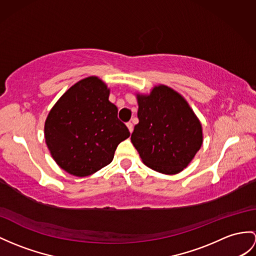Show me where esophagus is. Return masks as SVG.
Listing matches in <instances>:
<instances>
[{
  "label": "esophagus",
  "mask_w": 256,
  "mask_h": 256,
  "mask_svg": "<svg viewBox=\"0 0 256 256\" xmlns=\"http://www.w3.org/2000/svg\"><path fill=\"white\" fill-rule=\"evenodd\" d=\"M126 124H127V127H128V129H129V132H134V124H132V122H127Z\"/></svg>",
  "instance_id": "obj_1"
}]
</instances>
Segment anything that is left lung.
<instances>
[{
  "instance_id": "8db88e82",
  "label": "left lung",
  "mask_w": 256,
  "mask_h": 256,
  "mask_svg": "<svg viewBox=\"0 0 256 256\" xmlns=\"http://www.w3.org/2000/svg\"><path fill=\"white\" fill-rule=\"evenodd\" d=\"M136 98L139 124L132 142L143 163L166 175L182 172L202 146L200 122L186 100L166 86Z\"/></svg>"
}]
</instances>
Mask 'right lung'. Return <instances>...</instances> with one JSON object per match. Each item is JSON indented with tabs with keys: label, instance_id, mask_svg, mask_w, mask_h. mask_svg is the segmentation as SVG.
I'll return each mask as SVG.
<instances>
[{
	"label": "right lung",
	"instance_id": "obj_1",
	"mask_svg": "<svg viewBox=\"0 0 256 256\" xmlns=\"http://www.w3.org/2000/svg\"><path fill=\"white\" fill-rule=\"evenodd\" d=\"M96 77L80 80L56 103L46 120V146L58 165L86 177L108 165L117 146L130 136Z\"/></svg>",
	"mask_w": 256,
	"mask_h": 256
}]
</instances>
